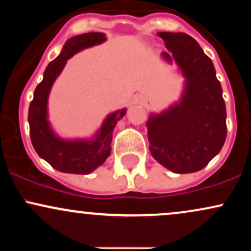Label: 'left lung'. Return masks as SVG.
Instances as JSON below:
<instances>
[{
  "label": "left lung",
  "mask_w": 251,
  "mask_h": 251,
  "mask_svg": "<svg viewBox=\"0 0 251 251\" xmlns=\"http://www.w3.org/2000/svg\"><path fill=\"white\" fill-rule=\"evenodd\" d=\"M177 63L185 85L180 100L146 122L152 157L176 174H191L208 165L226 138V109L211 59L185 33H158Z\"/></svg>",
  "instance_id": "8db88e82"
}]
</instances>
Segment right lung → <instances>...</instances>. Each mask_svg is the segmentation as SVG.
Returning a JSON list of instances; mask_svg holds the SVG:
<instances>
[{"mask_svg":"<svg viewBox=\"0 0 251 251\" xmlns=\"http://www.w3.org/2000/svg\"><path fill=\"white\" fill-rule=\"evenodd\" d=\"M106 41L103 33H85L67 40L60 55L46 68L42 81L36 86L28 111L30 139L36 153L57 171L65 174L88 175L111 154V143L117 123L125 116L126 108L108 114L101 127L89 139H62L48 122V97L56 77L66 62L77 51Z\"/></svg>","mask_w":251,"mask_h":251,"instance_id":"obj_1","label":"right lung"}]
</instances>
